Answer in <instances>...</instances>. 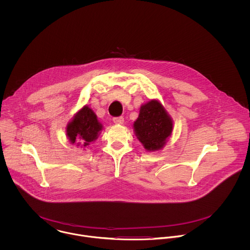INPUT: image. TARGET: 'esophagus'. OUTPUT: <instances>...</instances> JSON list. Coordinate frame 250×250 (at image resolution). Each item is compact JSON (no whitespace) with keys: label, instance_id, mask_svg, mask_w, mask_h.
I'll return each mask as SVG.
<instances>
[{"label":"esophagus","instance_id":"34e87169","mask_svg":"<svg viewBox=\"0 0 250 250\" xmlns=\"http://www.w3.org/2000/svg\"><path fill=\"white\" fill-rule=\"evenodd\" d=\"M113 123L117 124V125H122L124 123V118L122 116L119 117H114L113 118Z\"/></svg>","mask_w":250,"mask_h":250}]
</instances>
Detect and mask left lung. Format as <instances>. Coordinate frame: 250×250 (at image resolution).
I'll list each match as a JSON object with an SVG mask.
<instances>
[{"label": "left lung", "instance_id": "1", "mask_svg": "<svg viewBox=\"0 0 250 250\" xmlns=\"http://www.w3.org/2000/svg\"><path fill=\"white\" fill-rule=\"evenodd\" d=\"M133 127L146 151L154 152L166 145L173 130V121L164 106L153 99L141 107Z\"/></svg>", "mask_w": 250, "mask_h": 250}]
</instances>
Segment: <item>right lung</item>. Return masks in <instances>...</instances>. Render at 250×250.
Segmentation results:
<instances>
[{
	"label": "right lung",
	"mask_w": 250,
	"mask_h": 250,
	"mask_svg": "<svg viewBox=\"0 0 250 250\" xmlns=\"http://www.w3.org/2000/svg\"><path fill=\"white\" fill-rule=\"evenodd\" d=\"M103 125L98 121L94 111L83 106L73 116L66 126V136L71 144L85 148L97 140Z\"/></svg>",
	"instance_id": "obj_1"
}]
</instances>
